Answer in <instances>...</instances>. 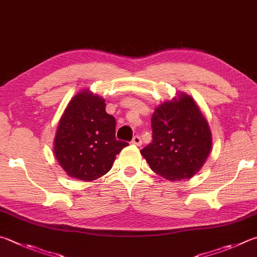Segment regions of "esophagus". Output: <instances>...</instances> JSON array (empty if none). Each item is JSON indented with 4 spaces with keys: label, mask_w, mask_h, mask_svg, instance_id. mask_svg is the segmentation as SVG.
<instances>
[{
    "label": "esophagus",
    "mask_w": 257,
    "mask_h": 257,
    "mask_svg": "<svg viewBox=\"0 0 257 257\" xmlns=\"http://www.w3.org/2000/svg\"><path fill=\"white\" fill-rule=\"evenodd\" d=\"M132 144H133V145H136V146H141V145H142V139H141V137H139V136H135V137L133 138Z\"/></svg>",
    "instance_id": "1"
}]
</instances>
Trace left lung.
Here are the masks:
<instances>
[{
  "label": "left lung",
  "mask_w": 257,
  "mask_h": 257,
  "mask_svg": "<svg viewBox=\"0 0 257 257\" xmlns=\"http://www.w3.org/2000/svg\"><path fill=\"white\" fill-rule=\"evenodd\" d=\"M153 142L141 154L151 169L170 181L188 180L201 170L211 152L207 119L193 97L179 92L152 115Z\"/></svg>",
  "instance_id": "left-lung-1"
}]
</instances>
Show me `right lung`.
<instances>
[{"label":"right lung","instance_id":"obj_1","mask_svg":"<svg viewBox=\"0 0 257 257\" xmlns=\"http://www.w3.org/2000/svg\"><path fill=\"white\" fill-rule=\"evenodd\" d=\"M128 145L115 139V119L105 112V100L85 88L72 97L59 120L54 154L68 176L90 182L108 173Z\"/></svg>","mask_w":257,"mask_h":257}]
</instances>
